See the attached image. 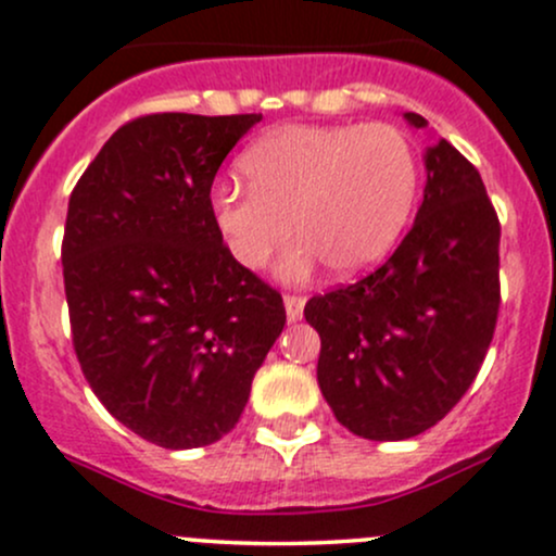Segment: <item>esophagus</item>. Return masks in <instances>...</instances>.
Here are the masks:
<instances>
[{"mask_svg": "<svg viewBox=\"0 0 556 556\" xmlns=\"http://www.w3.org/2000/svg\"><path fill=\"white\" fill-rule=\"evenodd\" d=\"M283 307H286V318L291 320V324H296V320H302L304 315V300L302 296H283Z\"/></svg>", "mask_w": 556, "mask_h": 556, "instance_id": "34e87169", "label": "esophagus"}]
</instances>
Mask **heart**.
Returning a JSON list of instances; mask_svg holds the SVG:
<instances>
[{"instance_id":"obj_1","label":"heart","mask_w":556,"mask_h":556,"mask_svg":"<svg viewBox=\"0 0 556 556\" xmlns=\"http://www.w3.org/2000/svg\"><path fill=\"white\" fill-rule=\"evenodd\" d=\"M249 188L212 190V223L238 265L260 270L289 241L280 278L304 280L320 265L361 276L387 260L408 225L419 164L408 137L390 124L270 129L243 153Z\"/></svg>"}]
</instances>
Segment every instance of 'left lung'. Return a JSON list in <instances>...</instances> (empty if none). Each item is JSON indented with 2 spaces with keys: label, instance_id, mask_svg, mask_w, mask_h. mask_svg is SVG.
Wrapping results in <instances>:
<instances>
[{
  "label": "left lung",
  "instance_id": "left-lung-1",
  "mask_svg": "<svg viewBox=\"0 0 556 556\" xmlns=\"http://www.w3.org/2000/svg\"><path fill=\"white\" fill-rule=\"evenodd\" d=\"M429 129L419 113H403ZM424 201L395 254L357 283L313 296L318 384L333 416L366 440L434 427L480 371L498 315V217L480 172L451 142L424 151Z\"/></svg>",
  "mask_w": 556,
  "mask_h": 556
}]
</instances>
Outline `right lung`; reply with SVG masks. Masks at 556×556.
Instances as JSON below:
<instances>
[{"label": "right lung", "mask_w": 556, "mask_h": 556, "mask_svg": "<svg viewBox=\"0 0 556 556\" xmlns=\"http://www.w3.org/2000/svg\"><path fill=\"white\" fill-rule=\"evenodd\" d=\"M260 113H153L111 135L76 182L63 236L74 350L109 414L188 451L241 419L283 300L238 265L208 193Z\"/></svg>", "instance_id": "1"}]
</instances>
